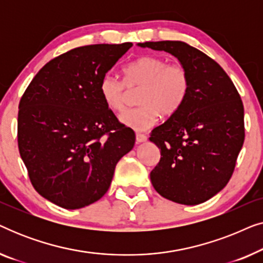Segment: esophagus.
Returning <instances> with one entry per match:
<instances>
[{"label": "esophagus", "instance_id": "1", "mask_svg": "<svg viewBox=\"0 0 263 263\" xmlns=\"http://www.w3.org/2000/svg\"><path fill=\"white\" fill-rule=\"evenodd\" d=\"M147 141V136L141 133H136V142H145Z\"/></svg>", "mask_w": 263, "mask_h": 263}]
</instances>
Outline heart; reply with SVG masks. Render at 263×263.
<instances>
[{
	"label": "heart",
	"mask_w": 263,
	"mask_h": 263,
	"mask_svg": "<svg viewBox=\"0 0 263 263\" xmlns=\"http://www.w3.org/2000/svg\"><path fill=\"white\" fill-rule=\"evenodd\" d=\"M124 80L107 73L100 80V96L110 110L122 112L129 89L140 88V106L121 116L122 123L135 130H146L159 120L171 116L184 103L190 88L189 71L181 63H168L159 56H142L124 68Z\"/></svg>",
	"instance_id": "b5f03b06"
}]
</instances>
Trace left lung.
<instances>
[{"mask_svg": "<svg viewBox=\"0 0 263 263\" xmlns=\"http://www.w3.org/2000/svg\"><path fill=\"white\" fill-rule=\"evenodd\" d=\"M166 51L189 71L190 88L182 106L151 133L160 160L151 171L154 189L181 204H199L231 178L244 142L242 99L225 70L184 42L139 43Z\"/></svg>", "mask_w": 263, "mask_h": 263, "instance_id": "obj_1", "label": "left lung"}]
</instances>
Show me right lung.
<instances>
[{
  "label": "right lung",
  "mask_w": 263,
  "mask_h": 263,
  "mask_svg": "<svg viewBox=\"0 0 263 263\" xmlns=\"http://www.w3.org/2000/svg\"><path fill=\"white\" fill-rule=\"evenodd\" d=\"M133 46L95 44L55 57L21 97L17 146L32 185L67 210L107 192L115 167L135 143L100 96L102 78Z\"/></svg>",
  "instance_id": "add662e5"
}]
</instances>
